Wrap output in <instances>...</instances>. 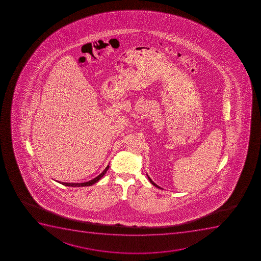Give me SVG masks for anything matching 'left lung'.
Returning a JSON list of instances; mask_svg holds the SVG:
<instances>
[{
	"label": "left lung",
	"mask_w": 261,
	"mask_h": 261,
	"mask_svg": "<svg viewBox=\"0 0 261 261\" xmlns=\"http://www.w3.org/2000/svg\"><path fill=\"white\" fill-rule=\"evenodd\" d=\"M148 178H149V180H150V183L152 184L153 186H155V187H158V188L161 189V187H159V186H158L156 184L154 183V182H153V181L150 179V178L149 177V176H148Z\"/></svg>",
	"instance_id": "obj_1"
}]
</instances>
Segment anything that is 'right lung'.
<instances>
[{
  "mask_svg": "<svg viewBox=\"0 0 261 261\" xmlns=\"http://www.w3.org/2000/svg\"><path fill=\"white\" fill-rule=\"evenodd\" d=\"M109 167L110 166H107L106 167V169L102 172V173L99 174V175L97 176L96 178H93L92 180L88 181V182H84V183H65V182H60V184H62L64 186H72V187H80V186H90L93 184L97 183L99 179H100L102 177H103L105 174H106V171L108 170ZM59 182V181H58Z\"/></svg>",
  "mask_w": 261,
  "mask_h": 261,
  "instance_id": "right-lung-1",
  "label": "right lung"
}]
</instances>
